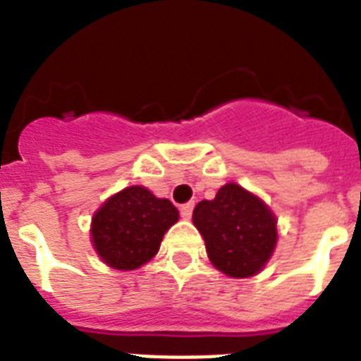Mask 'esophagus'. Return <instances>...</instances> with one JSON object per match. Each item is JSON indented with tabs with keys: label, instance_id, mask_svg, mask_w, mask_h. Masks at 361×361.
Masks as SVG:
<instances>
[{
	"label": "esophagus",
	"instance_id": "1",
	"mask_svg": "<svg viewBox=\"0 0 361 361\" xmlns=\"http://www.w3.org/2000/svg\"><path fill=\"white\" fill-rule=\"evenodd\" d=\"M192 211H194V201L184 203V205L180 207V216H183L184 220H190V216H192Z\"/></svg>",
	"mask_w": 361,
	"mask_h": 361
}]
</instances>
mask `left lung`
Here are the masks:
<instances>
[{
	"instance_id": "1",
	"label": "left lung",
	"mask_w": 361,
	"mask_h": 361,
	"mask_svg": "<svg viewBox=\"0 0 361 361\" xmlns=\"http://www.w3.org/2000/svg\"><path fill=\"white\" fill-rule=\"evenodd\" d=\"M192 220L212 265L233 279L259 273L276 247L275 214L235 183L224 184L214 200L200 201Z\"/></svg>"
}]
</instances>
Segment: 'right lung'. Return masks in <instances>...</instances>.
Masks as SVG:
<instances>
[{
    "label": "right lung",
    "instance_id": "right-lung-1",
    "mask_svg": "<svg viewBox=\"0 0 361 361\" xmlns=\"http://www.w3.org/2000/svg\"><path fill=\"white\" fill-rule=\"evenodd\" d=\"M178 220L177 207L156 197L145 186H130L111 195L92 219V243L113 269L131 271L152 259L169 228Z\"/></svg>",
    "mask_w": 361,
    "mask_h": 361
}]
</instances>
